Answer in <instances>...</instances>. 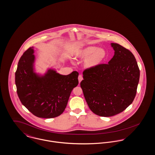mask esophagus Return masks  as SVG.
Returning <instances> with one entry per match:
<instances>
[{"label": "esophagus", "mask_w": 155, "mask_h": 155, "mask_svg": "<svg viewBox=\"0 0 155 155\" xmlns=\"http://www.w3.org/2000/svg\"><path fill=\"white\" fill-rule=\"evenodd\" d=\"M78 81H79V83H81V81L83 80V76H82V75H78Z\"/></svg>", "instance_id": "obj_1"}]
</instances>
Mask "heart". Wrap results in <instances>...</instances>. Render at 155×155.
Segmentation results:
<instances>
[{"label":"heart","mask_w":155,"mask_h":155,"mask_svg":"<svg viewBox=\"0 0 155 155\" xmlns=\"http://www.w3.org/2000/svg\"><path fill=\"white\" fill-rule=\"evenodd\" d=\"M74 56L79 59L87 58L84 62L85 67L93 68L101 65L107 60L108 54L103 49H98L95 46H88L77 49Z\"/></svg>","instance_id":"1"}]
</instances>
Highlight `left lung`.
<instances>
[{"label":"left lung","mask_w":155,"mask_h":155,"mask_svg":"<svg viewBox=\"0 0 155 155\" xmlns=\"http://www.w3.org/2000/svg\"><path fill=\"white\" fill-rule=\"evenodd\" d=\"M114 55L108 64L83 72L80 86L90 109L101 117L118 114L133 101L139 81L140 70L131 51L111 43Z\"/></svg>","instance_id":"obj_1"}]
</instances>
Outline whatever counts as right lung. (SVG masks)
<instances>
[{
	"label": "right lung",
	"instance_id": "add662e5",
	"mask_svg": "<svg viewBox=\"0 0 155 155\" xmlns=\"http://www.w3.org/2000/svg\"><path fill=\"white\" fill-rule=\"evenodd\" d=\"M33 48L28 49L19 61L15 72L16 91L22 104L39 118L51 119L61 115L67 106L73 88L78 84V72L67 75L49 70L42 77L32 68Z\"/></svg>",
	"mask_w": 155,
	"mask_h": 155
}]
</instances>
